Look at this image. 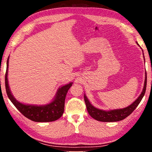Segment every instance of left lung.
Listing matches in <instances>:
<instances>
[{
	"instance_id": "obj_1",
	"label": "left lung",
	"mask_w": 152,
	"mask_h": 152,
	"mask_svg": "<svg viewBox=\"0 0 152 152\" xmlns=\"http://www.w3.org/2000/svg\"><path fill=\"white\" fill-rule=\"evenodd\" d=\"M137 43V44H139ZM140 46V45H139ZM143 51V50H142ZM144 58V55H143ZM145 60V58H144ZM146 84H147V74L145 72V82H144V86L143 91L141 92V94L139 96L135 101L133 102L132 104L128 106L123 109H114V110H101L97 108L94 107L91 102H89L88 98L84 94V101H85V104L86 105V109L89 115L94 118V119L99 121L102 122H116L119 121H121L123 119H125L129 115H131L132 112L134 110L136 107L138 106V104L140 103L141 99L145 94V92L146 91Z\"/></svg>"
}]
</instances>
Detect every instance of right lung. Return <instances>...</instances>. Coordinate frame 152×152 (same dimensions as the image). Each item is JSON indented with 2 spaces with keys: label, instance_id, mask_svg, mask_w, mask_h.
I'll use <instances>...</instances> for the list:
<instances>
[{
  "label": "right lung",
  "instance_id": "obj_1",
  "mask_svg": "<svg viewBox=\"0 0 152 152\" xmlns=\"http://www.w3.org/2000/svg\"><path fill=\"white\" fill-rule=\"evenodd\" d=\"M9 56L7 61V70L5 74V88L7 96L15 107L27 119L35 122H51L61 117L64 110V104L67 92L73 82L65 84L59 88L55 97L50 103L43 105L27 104L21 103L13 96L9 88L8 82V68Z\"/></svg>",
  "mask_w": 152,
  "mask_h": 152
}]
</instances>
